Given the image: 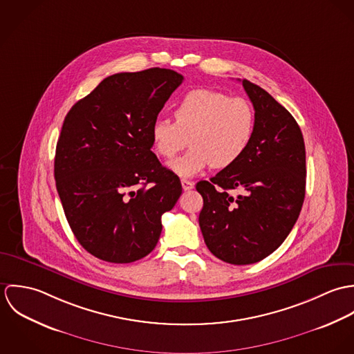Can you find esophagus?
Here are the masks:
<instances>
[{
	"label": "esophagus",
	"instance_id": "34e87169",
	"mask_svg": "<svg viewBox=\"0 0 354 354\" xmlns=\"http://www.w3.org/2000/svg\"><path fill=\"white\" fill-rule=\"evenodd\" d=\"M181 185H183V189H184V191H189V189L194 188V183L189 181V180H185V178L181 180Z\"/></svg>",
	"mask_w": 354,
	"mask_h": 354
}]
</instances>
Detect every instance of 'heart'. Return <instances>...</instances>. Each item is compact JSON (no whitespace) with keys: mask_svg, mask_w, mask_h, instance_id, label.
<instances>
[{"mask_svg":"<svg viewBox=\"0 0 354 354\" xmlns=\"http://www.w3.org/2000/svg\"><path fill=\"white\" fill-rule=\"evenodd\" d=\"M174 121L156 120L152 147L163 158H174L188 142L191 150L170 163L181 177H191L207 166L229 167L248 150L254 131V110L243 97L215 90L188 93L173 111Z\"/></svg>","mask_w":354,"mask_h":354,"instance_id":"1","label":"heart"}]
</instances>
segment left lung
<instances>
[{
  "mask_svg": "<svg viewBox=\"0 0 354 354\" xmlns=\"http://www.w3.org/2000/svg\"><path fill=\"white\" fill-rule=\"evenodd\" d=\"M254 109L245 153L209 181H199V225L209 252L230 264H252L292 232L305 198V145L293 115L267 91L243 80ZM241 189L233 197L230 190Z\"/></svg>",
  "mask_w": 354,
  "mask_h": 354,
  "instance_id": "8db88e82",
  "label": "left lung"
}]
</instances>
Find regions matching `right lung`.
Returning <instances> with one entry per match:
<instances>
[{"label": "right lung", "mask_w": 354, "mask_h": 354, "mask_svg": "<svg viewBox=\"0 0 354 354\" xmlns=\"http://www.w3.org/2000/svg\"><path fill=\"white\" fill-rule=\"evenodd\" d=\"M184 76L165 68L122 72L68 111L54 178L68 223L87 252L132 263L155 248L180 178L151 151V127Z\"/></svg>", "instance_id": "obj_1"}]
</instances>
